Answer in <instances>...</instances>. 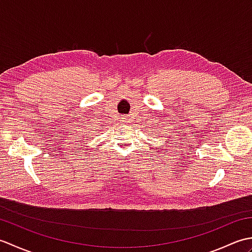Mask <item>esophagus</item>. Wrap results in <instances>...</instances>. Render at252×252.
I'll use <instances>...</instances> for the list:
<instances>
[{
	"instance_id": "obj_1",
	"label": "esophagus",
	"mask_w": 252,
	"mask_h": 252,
	"mask_svg": "<svg viewBox=\"0 0 252 252\" xmlns=\"http://www.w3.org/2000/svg\"><path fill=\"white\" fill-rule=\"evenodd\" d=\"M129 122V118H121L120 119V125H126Z\"/></svg>"
}]
</instances>
